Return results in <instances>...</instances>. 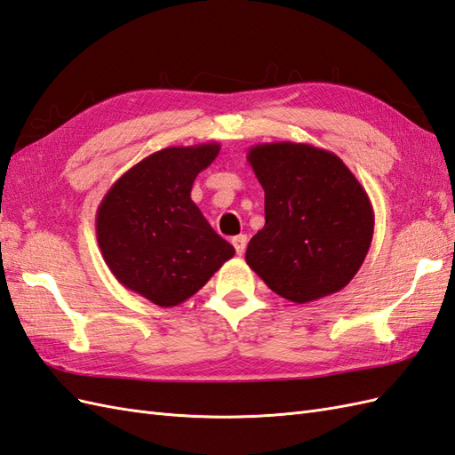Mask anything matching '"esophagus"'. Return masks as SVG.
<instances>
[{
  "label": "esophagus",
  "instance_id": "1",
  "mask_svg": "<svg viewBox=\"0 0 455 455\" xmlns=\"http://www.w3.org/2000/svg\"><path fill=\"white\" fill-rule=\"evenodd\" d=\"M231 243H233V247H235V252L241 256V254H244V251H247V235H237V237H233L231 239Z\"/></svg>",
  "mask_w": 455,
  "mask_h": 455
}]
</instances>
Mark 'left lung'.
<instances>
[{
    "instance_id": "1",
    "label": "left lung",
    "mask_w": 455,
    "mask_h": 455,
    "mask_svg": "<svg viewBox=\"0 0 455 455\" xmlns=\"http://www.w3.org/2000/svg\"><path fill=\"white\" fill-rule=\"evenodd\" d=\"M247 161L266 214L244 256L252 272L297 304L345 289L373 239L375 214L362 183L335 153L308 143L254 145Z\"/></svg>"
}]
</instances>
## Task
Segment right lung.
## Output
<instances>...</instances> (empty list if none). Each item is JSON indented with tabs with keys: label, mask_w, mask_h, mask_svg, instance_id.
<instances>
[{
	"label": "right lung",
	"mask_w": 455,
	"mask_h": 455,
	"mask_svg": "<svg viewBox=\"0 0 455 455\" xmlns=\"http://www.w3.org/2000/svg\"><path fill=\"white\" fill-rule=\"evenodd\" d=\"M218 153V143L156 151L122 174L97 208L105 264L126 289L163 308L193 297L235 254L191 201L195 178Z\"/></svg>",
	"instance_id": "obj_1"
}]
</instances>
